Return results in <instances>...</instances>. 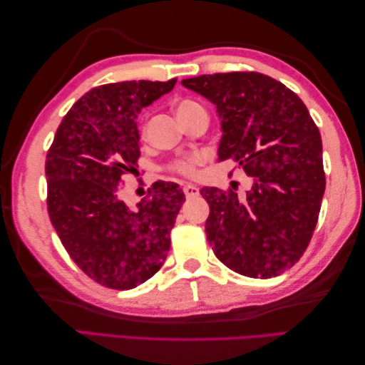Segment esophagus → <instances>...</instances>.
Returning <instances> with one entry per match:
<instances>
[{"label":"esophagus","instance_id":"esophagus-1","mask_svg":"<svg viewBox=\"0 0 365 365\" xmlns=\"http://www.w3.org/2000/svg\"><path fill=\"white\" fill-rule=\"evenodd\" d=\"M183 192H185V196H187V197H195V196L199 195V188H196L195 185L188 183V185H185V187H183Z\"/></svg>","mask_w":365,"mask_h":365}]
</instances>
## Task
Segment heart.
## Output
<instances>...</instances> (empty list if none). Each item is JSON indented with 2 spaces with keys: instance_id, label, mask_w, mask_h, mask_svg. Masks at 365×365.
Wrapping results in <instances>:
<instances>
[{
  "instance_id": "obj_1",
  "label": "heart",
  "mask_w": 365,
  "mask_h": 365,
  "mask_svg": "<svg viewBox=\"0 0 365 365\" xmlns=\"http://www.w3.org/2000/svg\"><path fill=\"white\" fill-rule=\"evenodd\" d=\"M197 108H200L199 103L192 102V100H182L180 103L177 105V115H182V114H187L192 110H197ZM197 163V158H187V160H180L177 161L174 165V169L177 170V173L180 174H185V175H195V166Z\"/></svg>"
}]
</instances>
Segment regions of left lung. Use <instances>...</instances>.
Wrapping results in <instances>:
<instances>
[{"instance_id": "8db88e82", "label": "left lung", "mask_w": 365, "mask_h": 365, "mask_svg": "<svg viewBox=\"0 0 365 365\" xmlns=\"http://www.w3.org/2000/svg\"><path fill=\"white\" fill-rule=\"evenodd\" d=\"M182 84L216 106L218 161H237L252 180L245 195L200 190L210 205L208 243L238 274L279 276L299 260L319 220L327 185L319 128L302 100L267 75H200Z\"/></svg>"}]
</instances>
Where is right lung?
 I'll list each match as a JSON object with an SVG mask.
<instances>
[{
	"label": "right lung",
	"instance_id": "right-lung-1",
	"mask_svg": "<svg viewBox=\"0 0 365 365\" xmlns=\"http://www.w3.org/2000/svg\"><path fill=\"white\" fill-rule=\"evenodd\" d=\"M177 80L103 84L76 102L45 161L48 215L66 251L96 282L135 289L163 267L185 202L173 182H155L136 207L119 196L122 174L139 158L138 114Z\"/></svg>",
	"mask_w": 365,
	"mask_h": 365
}]
</instances>
